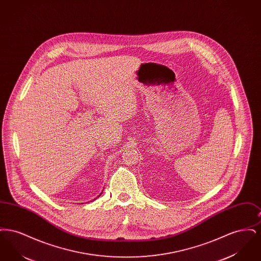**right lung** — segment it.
Returning a JSON list of instances; mask_svg holds the SVG:
<instances>
[{
    "mask_svg": "<svg viewBox=\"0 0 261 261\" xmlns=\"http://www.w3.org/2000/svg\"><path fill=\"white\" fill-rule=\"evenodd\" d=\"M101 193H102V192H101ZM99 196H100V195H99Z\"/></svg>",
    "mask_w": 261,
    "mask_h": 261,
    "instance_id": "right-lung-1",
    "label": "right lung"
}]
</instances>
